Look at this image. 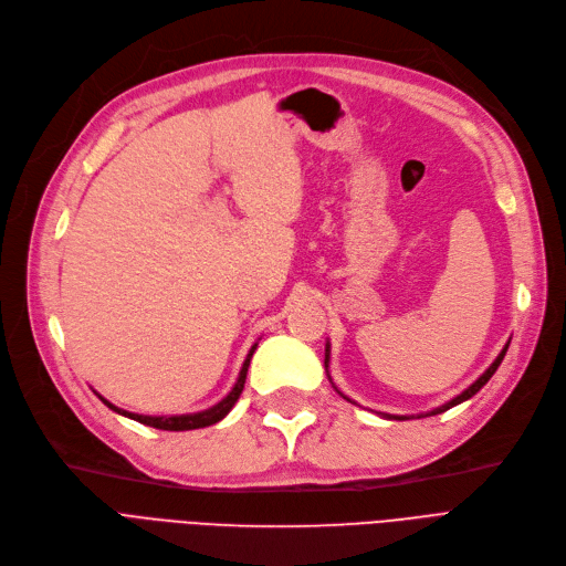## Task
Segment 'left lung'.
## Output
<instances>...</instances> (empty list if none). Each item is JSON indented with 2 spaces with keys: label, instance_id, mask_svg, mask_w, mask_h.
<instances>
[{
  "label": "left lung",
  "instance_id": "left-lung-1",
  "mask_svg": "<svg viewBox=\"0 0 566 566\" xmlns=\"http://www.w3.org/2000/svg\"><path fill=\"white\" fill-rule=\"evenodd\" d=\"M506 350H509V344L502 348V353L500 355H496V359L492 361V365L485 369V374L479 378V380H473L471 382V386L462 392V395H458L455 399H450V401H446L443 406H439V409H434V411H429V413H420L418 418H424V416H437V413H443V411H448V409H453V406H458V403H462V401H467V399H471L473 395H476L483 386H485V382L492 378V374L496 371V367H500L502 365V359H504V355H506ZM327 361H329V344H327V348H325V369H327ZM338 395H342V392H338ZM344 397V395H342ZM348 399V397H346ZM382 418H390V420H409V418H406V416H390V413H380Z\"/></svg>",
  "mask_w": 566,
  "mask_h": 566
}]
</instances>
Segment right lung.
Instances as JSON below:
<instances>
[{
	"mask_svg": "<svg viewBox=\"0 0 566 566\" xmlns=\"http://www.w3.org/2000/svg\"><path fill=\"white\" fill-rule=\"evenodd\" d=\"M255 348H258V344L251 348V353L245 355V359H243V367H241V371H239V378H237V382H234L232 392H230L228 397H224L222 401H218L216 406H211V409H207V411H199V413H186V416H139V413H129V411L118 409V406H113V403H111V401H106L102 395H97V397L108 406L111 411H116V413H120V416H125V418H132V420H137V422L148 424V427H155V429H167V432H186V429L209 427V424L220 422L224 416H228V413L232 411V406L237 403V399H239V395H241V390H243L245 374H248V365H251V357H253Z\"/></svg>",
	"mask_w": 566,
	"mask_h": 566,
	"instance_id": "1",
	"label": "right lung"
}]
</instances>
